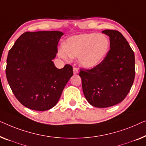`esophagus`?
I'll use <instances>...</instances> for the list:
<instances>
[{
  "instance_id": "esophagus-1",
  "label": "esophagus",
  "mask_w": 146,
  "mask_h": 146,
  "mask_svg": "<svg viewBox=\"0 0 146 146\" xmlns=\"http://www.w3.org/2000/svg\"><path fill=\"white\" fill-rule=\"evenodd\" d=\"M79 73V71H78V69L76 68V67H74L73 68V74L74 75H77Z\"/></svg>"
}]
</instances>
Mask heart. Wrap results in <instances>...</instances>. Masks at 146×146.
Listing matches in <instances>:
<instances>
[{
    "mask_svg": "<svg viewBox=\"0 0 146 146\" xmlns=\"http://www.w3.org/2000/svg\"><path fill=\"white\" fill-rule=\"evenodd\" d=\"M110 40L104 34H81L71 36L58 49V55L65 60L78 57L81 67L92 69L99 65L107 55Z\"/></svg>",
    "mask_w": 146,
    "mask_h": 146,
    "instance_id": "heart-1",
    "label": "heart"
}]
</instances>
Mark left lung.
<instances>
[{"instance_id":"left-lung-1","label":"left lung","mask_w":146,"mask_h":146,"mask_svg":"<svg viewBox=\"0 0 146 146\" xmlns=\"http://www.w3.org/2000/svg\"><path fill=\"white\" fill-rule=\"evenodd\" d=\"M102 32L110 38L107 55L97 66L79 72L86 99L97 108L110 107L122 102L135 77L134 53L126 38L116 30Z\"/></svg>"}]
</instances>
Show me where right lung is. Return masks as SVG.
Wrapping results in <instances>:
<instances>
[{
	"mask_svg": "<svg viewBox=\"0 0 146 146\" xmlns=\"http://www.w3.org/2000/svg\"><path fill=\"white\" fill-rule=\"evenodd\" d=\"M63 33L59 31L26 32L10 50L6 75L12 93L24 106L38 111L56 105L73 67L57 69L53 59Z\"/></svg>",
	"mask_w": 146,
	"mask_h": 146,
	"instance_id": "1",
	"label": "right lung"
}]
</instances>
